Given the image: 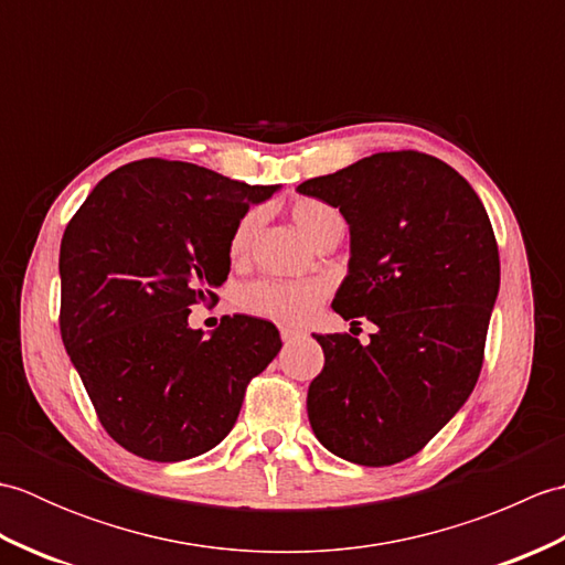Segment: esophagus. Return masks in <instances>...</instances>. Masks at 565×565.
<instances>
[{
  "label": "esophagus",
  "instance_id": "obj_1",
  "mask_svg": "<svg viewBox=\"0 0 565 565\" xmlns=\"http://www.w3.org/2000/svg\"><path fill=\"white\" fill-rule=\"evenodd\" d=\"M298 338H301V332H298V330H294V328H281V340H284L286 344L298 340Z\"/></svg>",
  "mask_w": 565,
  "mask_h": 565
}]
</instances>
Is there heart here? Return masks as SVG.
I'll list each match as a JSON object with an SVG mask.
<instances>
[{
    "label": "heart",
    "mask_w": 565,
    "mask_h": 565,
    "mask_svg": "<svg viewBox=\"0 0 565 565\" xmlns=\"http://www.w3.org/2000/svg\"><path fill=\"white\" fill-rule=\"evenodd\" d=\"M291 218L301 227V233L310 239V243L318 245L328 233L342 227L340 213L326 201L318 199H298L291 206ZM262 223L259 211H247L243 218H239L233 227L231 239H227V257L233 262H243L252 247V239H255ZM326 296V286L320 281H271V279H259L252 281L237 291V306L247 310V313H255L262 318H271L279 322H303L318 303Z\"/></svg>",
    "instance_id": "heart-1"
}]
</instances>
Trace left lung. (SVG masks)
I'll list each match as a JSON object with an SVG mask.
<instances>
[{
  "label": "left lung",
  "instance_id": "left-lung-1",
  "mask_svg": "<svg viewBox=\"0 0 565 565\" xmlns=\"http://www.w3.org/2000/svg\"><path fill=\"white\" fill-rule=\"evenodd\" d=\"M298 191L340 209L350 225L334 313L379 328L369 344L316 334L326 366L308 388L310 427L359 466L411 459L481 374L500 289L493 225L459 172L415 150L376 152Z\"/></svg>",
  "mask_w": 565,
  "mask_h": 565
}]
</instances>
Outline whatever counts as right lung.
Masks as SVG:
<instances>
[{
  "label": "right lung",
  "instance_id": "obj_1",
  "mask_svg": "<svg viewBox=\"0 0 565 565\" xmlns=\"http://www.w3.org/2000/svg\"><path fill=\"white\" fill-rule=\"evenodd\" d=\"M249 186L206 167L138 160L94 186L60 243V334L111 439L148 461H184L233 429L247 383L281 338L269 320L233 316L203 338L194 303L227 279V239Z\"/></svg>",
  "mask_w": 565,
  "mask_h": 565
}]
</instances>
